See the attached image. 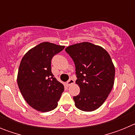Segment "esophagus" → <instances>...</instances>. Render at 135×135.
<instances>
[{
	"mask_svg": "<svg viewBox=\"0 0 135 135\" xmlns=\"http://www.w3.org/2000/svg\"><path fill=\"white\" fill-rule=\"evenodd\" d=\"M74 83V80L73 78H70V79L67 82V84L68 86H70L71 84H73Z\"/></svg>",
	"mask_w": 135,
	"mask_h": 135,
	"instance_id": "esophagus-1",
	"label": "esophagus"
}]
</instances>
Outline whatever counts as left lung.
<instances>
[{"mask_svg": "<svg viewBox=\"0 0 135 135\" xmlns=\"http://www.w3.org/2000/svg\"><path fill=\"white\" fill-rule=\"evenodd\" d=\"M74 62L79 95L75 105L84 112L98 109L108 98L114 83L115 68L109 53L102 47L84 42L65 50Z\"/></svg>", "mask_w": 135, "mask_h": 135, "instance_id": "left-lung-1", "label": "left lung"}]
</instances>
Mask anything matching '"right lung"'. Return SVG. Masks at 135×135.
<instances>
[{"mask_svg":"<svg viewBox=\"0 0 135 135\" xmlns=\"http://www.w3.org/2000/svg\"><path fill=\"white\" fill-rule=\"evenodd\" d=\"M65 46L45 42L27 51L20 63L17 84L30 105L42 112L53 110L64 90L51 72V60Z\"/></svg>","mask_w":135,"mask_h":135,"instance_id":"obj_1","label":"right lung"}]
</instances>
